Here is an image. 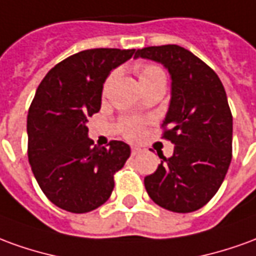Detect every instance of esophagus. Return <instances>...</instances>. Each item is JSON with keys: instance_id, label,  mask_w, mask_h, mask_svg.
Here are the masks:
<instances>
[{"instance_id": "obj_1", "label": "esophagus", "mask_w": 256, "mask_h": 256, "mask_svg": "<svg viewBox=\"0 0 256 256\" xmlns=\"http://www.w3.org/2000/svg\"><path fill=\"white\" fill-rule=\"evenodd\" d=\"M140 152H141V150L138 148V146H132V155H133V156L138 155Z\"/></svg>"}]
</instances>
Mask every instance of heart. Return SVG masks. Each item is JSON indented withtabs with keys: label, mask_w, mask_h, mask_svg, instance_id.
<instances>
[{
	"label": "heart",
	"mask_w": 256,
	"mask_h": 256,
	"mask_svg": "<svg viewBox=\"0 0 256 256\" xmlns=\"http://www.w3.org/2000/svg\"><path fill=\"white\" fill-rule=\"evenodd\" d=\"M138 78H140V83L141 86H142L146 84V83H150V82H152L155 78H165V74H164V72L159 69L158 66L144 65L138 69ZM114 78H115V73H112L110 78H108V80H106V83H105V90H106V87L110 86V83ZM142 128H144V122H142V120H138V119H126V120L122 123L123 134H124L128 138H132V140L140 137L141 133H142Z\"/></svg>",
	"instance_id": "obj_1"
}]
</instances>
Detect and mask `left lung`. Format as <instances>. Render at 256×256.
I'll list each match as a JSON object with an SVG mask.
<instances>
[{"label": "left lung", "mask_w": 256, "mask_h": 256, "mask_svg": "<svg viewBox=\"0 0 256 256\" xmlns=\"http://www.w3.org/2000/svg\"><path fill=\"white\" fill-rule=\"evenodd\" d=\"M134 58L162 64L172 78V97L162 128L174 144L170 158L144 178L159 206L188 214L215 196L232 162L233 116L226 91L205 62L174 44L137 50Z\"/></svg>", "instance_id": "1"}]
</instances>
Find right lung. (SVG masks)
Here are the masks:
<instances>
[{
	"label": "right lung",
	"mask_w": 256,
	"mask_h": 256,
	"mask_svg": "<svg viewBox=\"0 0 256 256\" xmlns=\"http://www.w3.org/2000/svg\"><path fill=\"white\" fill-rule=\"evenodd\" d=\"M136 50L94 48L66 58L42 78L28 115V155L37 183L60 209L86 214L114 190V174L130 156V146L110 141L92 146L88 118L101 110L104 83L110 70Z\"/></svg>",
	"instance_id": "1"
}]
</instances>
